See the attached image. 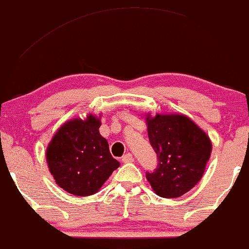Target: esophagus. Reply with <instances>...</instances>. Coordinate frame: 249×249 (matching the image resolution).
I'll use <instances>...</instances> for the list:
<instances>
[{"label":"esophagus","instance_id":"obj_1","mask_svg":"<svg viewBox=\"0 0 249 249\" xmlns=\"http://www.w3.org/2000/svg\"><path fill=\"white\" fill-rule=\"evenodd\" d=\"M134 160V157H133L132 153H127V155H124V157H122V162L124 163H130Z\"/></svg>","mask_w":249,"mask_h":249}]
</instances>
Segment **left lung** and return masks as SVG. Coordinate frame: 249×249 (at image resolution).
Returning a JSON list of instances; mask_svg holds the SVG:
<instances>
[{"mask_svg": "<svg viewBox=\"0 0 249 249\" xmlns=\"http://www.w3.org/2000/svg\"><path fill=\"white\" fill-rule=\"evenodd\" d=\"M146 122L158 162L155 170L146 171V178L162 198H178L200 181L211 155V142L183 115H156Z\"/></svg>", "mask_w": 249, "mask_h": 249, "instance_id": "1", "label": "left lung"}]
</instances>
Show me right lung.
I'll use <instances>...</instances> for the list:
<instances>
[{
	"label": "right lung",
	"mask_w": 249,
	"mask_h": 249,
	"mask_svg": "<svg viewBox=\"0 0 249 249\" xmlns=\"http://www.w3.org/2000/svg\"><path fill=\"white\" fill-rule=\"evenodd\" d=\"M101 122L89 116L71 120L57 130L47 150V160L56 183L73 196L97 193L120 163L99 134Z\"/></svg>",
	"instance_id": "right-lung-1"
}]
</instances>
